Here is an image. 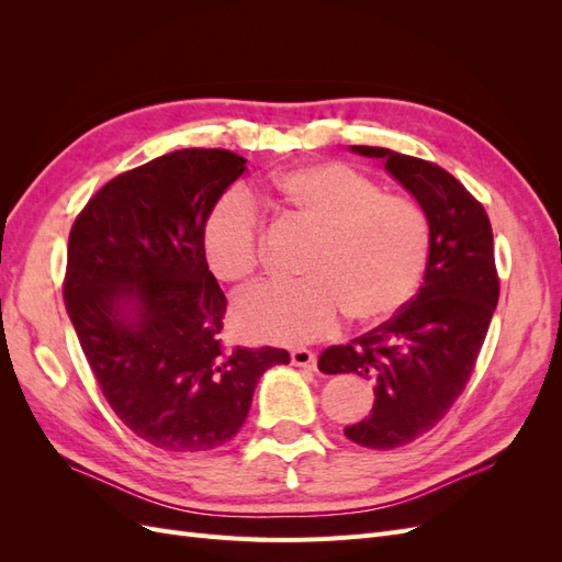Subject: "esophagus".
<instances>
[{"label":"esophagus","mask_w":562,"mask_h":562,"mask_svg":"<svg viewBox=\"0 0 562 562\" xmlns=\"http://www.w3.org/2000/svg\"><path fill=\"white\" fill-rule=\"evenodd\" d=\"M291 361H293V366H297V368L316 370V353L310 351V349H293V351H291Z\"/></svg>","instance_id":"obj_1"}]
</instances>
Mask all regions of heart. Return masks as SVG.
I'll return each instance as SVG.
<instances>
[{"label":"heart","mask_w":562,"mask_h":562,"mask_svg":"<svg viewBox=\"0 0 562 562\" xmlns=\"http://www.w3.org/2000/svg\"><path fill=\"white\" fill-rule=\"evenodd\" d=\"M271 199L316 229L300 283H260L234 302V326L252 342L302 345L337 330L380 326L417 293L431 252L419 203L339 161L293 168L271 182ZM265 211L244 187L220 196L203 225L213 274L241 283L260 265Z\"/></svg>","instance_id":"b5f03b06"}]
</instances>
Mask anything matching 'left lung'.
Instances as JSON below:
<instances>
[{
  "label": "left lung",
  "mask_w": 562,
  "mask_h": 562,
  "mask_svg": "<svg viewBox=\"0 0 562 562\" xmlns=\"http://www.w3.org/2000/svg\"><path fill=\"white\" fill-rule=\"evenodd\" d=\"M351 149L384 159L431 223L419 293L382 326L318 356L326 375L356 372L375 382L370 415L347 427V438L394 450L431 431L462 396L497 307L499 274L483 203L446 168L386 147Z\"/></svg>",
  "instance_id": "left-lung-1"
}]
</instances>
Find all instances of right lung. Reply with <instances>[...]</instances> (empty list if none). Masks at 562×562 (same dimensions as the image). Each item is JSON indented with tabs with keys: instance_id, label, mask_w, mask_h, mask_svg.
I'll use <instances>...</instances> for the list:
<instances>
[{
	"instance_id": "right-lung-1",
	"label": "right lung",
	"mask_w": 562,
	"mask_h": 562,
	"mask_svg": "<svg viewBox=\"0 0 562 562\" xmlns=\"http://www.w3.org/2000/svg\"><path fill=\"white\" fill-rule=\"evenodd\" d=\"M244 164L217 147L171 151L100 187L70 229L63 300L83 356L114 415L159 450L227 443L262 372L291 363L220 339L227 297L201 234Z\"/></svg>"
}]
</instances>
